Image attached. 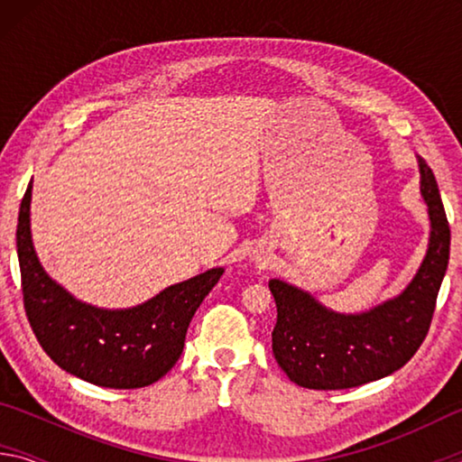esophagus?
I'll return each instance as SVG.
<instances>
[{"label":"esophagus","instance_id":"1","mask_svg":"<svg viewBox=\"0 0 462 462\" xmlns=\"http://www.w3.org/2000/svg\"><path fill=\"white\" fill-rule=\"evenodd\" d=\"M256 261H259V263H267V256H264V254H261V256H256Z\"/></svg>","mask_w":462,"mask_h":462}]
</instances>
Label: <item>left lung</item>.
Listing matches in <instances>:
<instances>
[{
    "instance_id": "1",
    "label": "left lung",
    "mask_w": 462,
    "mask_h": 462,
    "mask_svg": "<svg viewBox=\"0 0 462 462\" xmlns=\"http://www.w3.org/2000/svg\"><path fill=\"white\" fill-rule=\"evenodd\" d=\"M430 238L420 269L402 293L365 311L326 308L306 289L271 279L277 303L273 355L293 383L350 389L400 371L424 342L450 254V228L432 169L418 156Z\"/></svg>"
}]
</instances>
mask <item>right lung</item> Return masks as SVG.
<instances>
[{"mask_svg":"<svg viewBox=\"0 0 462 462\" xmlns=\"http://www.w3.org/2000/svg\"><path fill=\"white\" fill-rule=\"evenodd\" d=\"M30 201L32 183L20 206L15 246L26 316L44 353L62 371L99 387L136 389L165 377L183 353L193 314L224 269L169 285L134 308L91 306L44 271L30 230Z\"/></svg>","mask_w":462,"mask_h":462,"instance_id":"right-lung-1","label":"right lung"}]
</instances>
